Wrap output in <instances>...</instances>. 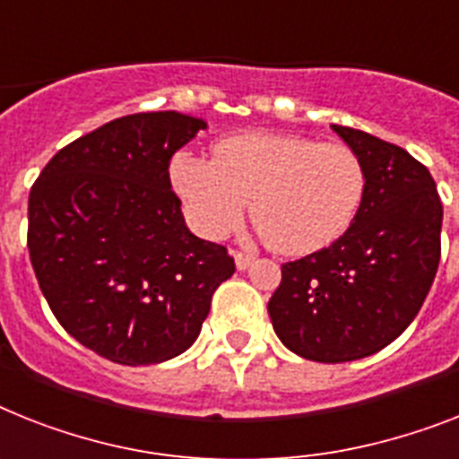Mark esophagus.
<instances>
[{
    "mask_svg": "<svg viewBox=\"0 0 459 459\" xmlns=\"http://www.w3.org/2000/svg\"><path fill=\"white\" fill-rule=\"evenodd\" d=\"M234 263H237L238 270H248V267L255 263V255H253V253H246V251H237L234 253Z\"/></svg>",
    "mask_w": 459,
    "mask_h": 459,
    "instance_id": "obj_1",
    "label": "esophagus"
}]
</instances>
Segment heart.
<instances>
[{
  "instance_id": "obj_1",
  "label": "heart",
  "mask_w": 459,
  "mask_h": 459,
  "mask_svg": "<svg viewBox=\"0 0 459 459\" xmlns=\"http://www.w3.org/2000/svg\"><path fill=\"white\" fill-rule=\"evenodd\" d=\"M170 183L196 232L221 238L244 221L283 255H307L338 241L366 192L359 157L340 143L300 135L244 134L215 145V161L178 152Z\"/></svg>"
}]
</instances>
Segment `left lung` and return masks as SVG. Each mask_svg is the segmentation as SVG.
I'll return each mask as SVG.
<instances>
[{"mask_svg":"<svg viewBox=\"0 0 459 459\" xmlns=\"http://www.w3.org/2000/svg\"><path fill=\"white\" fill-rule=\"evenodd\" d=\"M333 131L366 173L361 208L328 248L281 264L267 305L279 340L319 363L370 357L399 338L441 260L443 206L427 166L359 128Z\"/></svg>","mask_w":459,"mask_h":459,"instance_id":"8db88e82","label":"left lung"}]
</instances>
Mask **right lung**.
Here are the masks:
<instances>
[{"label":"right lung","instance_id":"add662e5","mask_svg":"<svg viewBox=\"0 0 459 459\" xmlns=\"http://www.w3.org/2000/svg\"><path fill=\"white\" fill-rule=\"evenodd\" d=\"M206 121L140 112L65 145L30 189V263L53 316L121 366L183 354L234 274L225 246L195 237L170 189V157Z\"/></svg>","mask_w":459,"mask_h":459}]
</instances>
